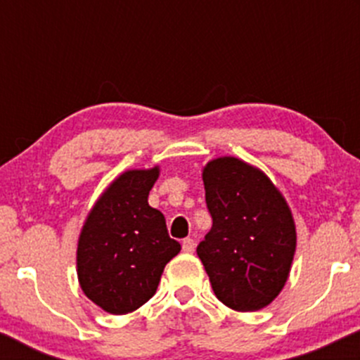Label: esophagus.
<instances>
[{
    "mask_svg": "<svg viewBox=\"0 0 360 360\" xmlns=\"http://www.w3.org/2000/svg\"><path fill=\"white\" fill-rule=\"evenodd\" d=\"M195 245H197V244H195L193 238H184V240H183V250H184V252H193Z\"/></svg>",
    "mask_w": 360,
    "mask_h": 360,
    "instance_id": "34e87169",
    "label": "esophagus"
}]
</instances>
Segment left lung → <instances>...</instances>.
<instances>
[{
  "instance_id": "1",
  "label": "left lung",
  "mask_w": 360,
  "mask_h": 360,
  "mask_svg": "<svg viewBox=\"0 0 360 360\" xmlns=\"http://www.w3.org/2000/svg\"><path fill=\"white\" fill-rule=\"evenodd\" d=\"M202 179L212 228L197 254L212 291L237 311L261 310L278 296L291 271V209L270 177L244 160H210Z\"/></svg>"
}]
</instances>
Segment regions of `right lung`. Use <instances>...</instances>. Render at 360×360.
Masks as SVG:
<instances>
[{
	"mask_svg": "<svg viewBox=\"0 0 360 360\" xmlns=\"http://www.w3.org/2000/svg\"><path fill=\"white\" fill-rule=\"evenodd\" d=\"M160 169L120 174L86 216L78 238L82 291L112 315L130 314L157 292L165 264L181 250L165 217L148 203Z\"/></svg>",
	"mask_w": 360,
	"mask_h": 360,
	"instance_id": "add662e5",
	"label": "right lung"
}]
</instances>
